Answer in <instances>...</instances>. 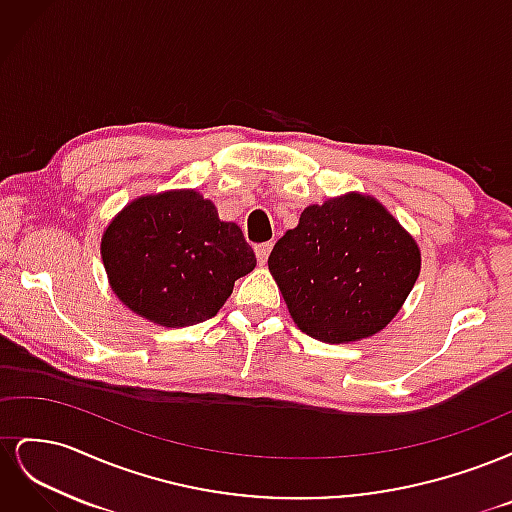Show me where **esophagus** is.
Returning a JSON list of instances; mask_svg holds the SVG:
<instances>
[{
  "label": "esophagus",
  "mask_w": 512,
  "mask_h": 512,
  "mask_svg": "<svg viewBox=\"0 0 512 512\" xmlns=\"http://www.w3.org/2000/svg\"><path fill=\"white\" fill-rule=\"evenodd\" d=\"M271 243H260V245H256V258H258V262L260 265H265L267 262V258H269V254H271Z\"/></svg>",
  "instance_id": "obj_1"
}]
</instances>
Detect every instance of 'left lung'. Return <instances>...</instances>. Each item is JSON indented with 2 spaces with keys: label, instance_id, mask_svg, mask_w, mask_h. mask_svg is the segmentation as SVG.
I'll return each instance as SVG.
<instances>
[{
  "label": "left lung",
  "instance_id": "obj_1",
  "mask_svg": "<svg viewBox=\"0 0 512 512\" xmlns=\"http://www.w3.org/2000/svg\"><path fill=\"white\" fill-rule=\"evenodd\" d=\"M269 271L303 333L348 344L395 318L421 273V250L376 198L350 192L307 207L275 243Z\"/></svg>",
  "mask_w": 512,
  "mask_h": 512
}]
</instances>
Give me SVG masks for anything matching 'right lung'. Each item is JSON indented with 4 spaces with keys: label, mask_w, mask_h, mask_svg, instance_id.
<instances>
[{
    "label": "right lung",
    "mask_w": 512,
    "mask_h": 512,
    "mask_svg": "<svg viewBox=\"0 0 512 512\" xmlns=\"http://www.w3.org/2000/svg\"><path fill=\"white\" fill-rule=\"evenodd\" d=\"M113 292L160 327H192L220 312L239 277L254 271V250L235 222H222L194 190L141 196L102 235Z\"/></svg>",
    "instance_id": "1"
}]
</instances>
